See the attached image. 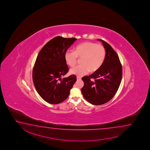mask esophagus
<instances>
[{
  "instance_id": "1",
  "label": "esophagus",
  "mask_w": 150,
  "mask_h": 150,
  "mask_svg": "<svg viewBox=\"0 0 150 150\" xmlns=\"http://www.w3.org/2000/svg\"><path fill=\"white\" fill-rule=\"evenodd\" d=\"M76 79H77V80H80L81 79V78L80 77V76H77L76 77Z\"/></svg>"
}]
</instances>
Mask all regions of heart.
<instances>
[{"label":"heart","instance_id":"obj_1","mask_svg":"<svg viewBox=\"0 0 150 150\" xmlns=\"http://www.w3.org/2000/svg\"><path fill=\"white\" fill-rule=\"evenodd\" d=\"M106 51L104 47L97 43L86 41L76 46L74 51L68 50L64 54L67 64L73 67L76 64L78 58H81V64L71 69L70 74L82 76L97 71L101 67L105 58Z\"/></svg>","mask_w":150,"mask_h":150}]
</instances>
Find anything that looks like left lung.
<instances>
[{
    "label": "left lung",
    "instance_id": "left-lung-1",
    "mask_svg": "<svg viewBox=\"0 0 150 150\" xmlns=\"http://www.w3.org/2000/svg\"><path fill=\"white\" fill-rule=\"evenodd\" d=\"M106 51L101 67L89 76L82 77L84 86L82 93L87 101L93 105H101L109 101L117 93L122 76V65L112 47L101 39ZM91 79H94L92 82Z\"/></svg>",
    "mask_w": 150,
    "mask_h": 150
}]
</instances>
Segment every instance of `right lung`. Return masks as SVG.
Returning a JSON list of instances; mask_svg holds the SVG:
<instances>
[{"label":"right lung","mask_w":150,"mask_h":150,"mask_svg":"<svg viewBox=\"0 0 150 150\" xmlns=\"http://www.w3.org/2000/svg\"><path fill=\"white\" fill-rule=\"evenodd\" d=\"M76 40L56 37L43 46L37 57L33 71V84L38 94L49 103L64 101L76 81L74 74L61 78L69 71L64 54Z\"/></svg>","instance_id":"right-lung-1"}]
</instances>
